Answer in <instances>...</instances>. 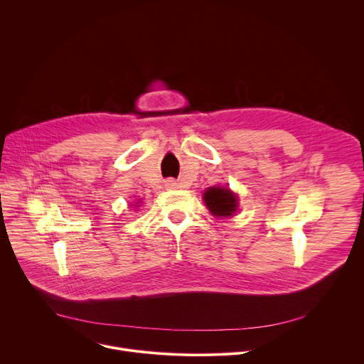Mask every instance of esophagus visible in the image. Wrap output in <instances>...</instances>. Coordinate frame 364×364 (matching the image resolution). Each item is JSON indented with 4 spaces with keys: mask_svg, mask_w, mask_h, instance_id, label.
<instances>
[{
    "mask_svg": "<svg viewBox=\"0 0 364 364\" xmlns=\"http://www.w3.org/2000/svg\"><path fill=\"white\" fill-rule=\"evenodd\" d=\"M166 187H168V188H176V187H177V183H176L174 180H167V181H166Z\"/></svg>",
    "mask_w": 364,
    "mask_h": 364,
    "instance_id": "34e87169",
    "label": "esophagus"
}]
</instances>
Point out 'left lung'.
Masks as SVG:
<instances>
[{"mask_svg":"<svg viewBox=\"0 0 364 364\" xmlns=\"http://www.w3.org/2000/svg\"><path fill=\"white\" fill-rule=\"evenodd\" d=\"M204 203L215 216H232L236 212V196L223 187H210L203 196Z\"/></svg>","mask_w":364,"mask_h":364,"instance_id":"1","label":"left lung"}]
</instances>
